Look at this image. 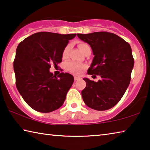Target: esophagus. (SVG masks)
<instances>
[{
	"mask_svg": "<svg viewBox=\"0 0 150 150\" xmlns=\"http://www.w3.org/2000/svg\"><path fill=\"white\" fill-rule=\"evenodd\" d=\"M80 79V77H77V76H75L74 77V79H75V81H77V80H79Z\"/></svg>",
	"mask_w": 150,
	"mask_h": 150,
	"instance_id": "obj_1",
	"label": "esophagus"
}]
</instances>
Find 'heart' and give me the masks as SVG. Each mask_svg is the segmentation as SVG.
<instances>
[{"mask_svg":"<svg viewBox=\"0 0 150 150\" xmlns=\"http://www.w3.org/2000/svg\"><path fill=\"white\" fill-rule=\"evenodd\" d=\"M78 46L83 52H84L85 50L87 49V47H89L87 44H85V43H81V44L78 45ZM70 47H71V46L69 44L67 45L65 47L64 50H63V53H62L63 57H66L67 56V55L69 52ZM85 68V65L81 64V63H79L75 62H73V61H71V62H67L65 64L66 70L68 71H69L70 73H73V74H75V75L80 74L81 72L82 71V70L84 69Z\"/></svg>","mask_w":150,"mask_h":150,"instance_id":"1","label":"heart"}]
</instances>
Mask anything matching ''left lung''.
Masks as SVG:
<instances>
[{
    "instance_id": "left-lung-1",
    "label": "left lung",
    "mask_w": 150,
    "mask_h": 150,
    "mask_svg": "<svg viewBox=\"0 0 150 150\" xmlns=\"http://www.w3.org/2000/svg\"><path fill=\"white\" fill-rule=\"evenodd\" d=\"M77 36L90 45L95 55L87 73L101 77L98 82L83 79L86 82L81 91L83 101L94 110H108L120 101L130 83L134 64L130 45L107 32L77 34Z\"/></svg>"
}]
</instances>
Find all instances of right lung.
Here are the masks:
<instances>
[{
	"label": "right lung",
	"instance_id": "right-lung-1",
	"mask_svg": "<svg viewBox=\"0 0 150 150\" xmlns=\"http://www.w3.org/2000/svg\"><path fill=\"white\" fill-rule=\"evenodd\" d=\"M76 34L41 32L26 38L18 45L14 60L16 85L30 107L40 112H50L63 105L74 77L69 73L55 76L51 64L57 66L69 40Z\"/></svg>",
	"mask_w": 150,
	"mask_h": 150
}]
</instances>
